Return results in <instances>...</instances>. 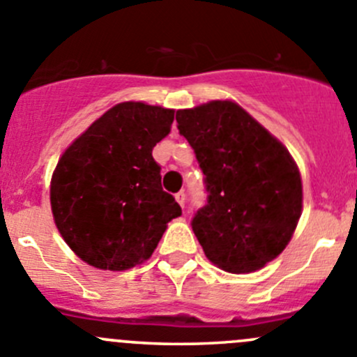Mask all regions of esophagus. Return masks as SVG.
Returning a JSON list of instances; mask_svg holds the SVG:
<instances>
[{
  "label": "esophagus",
  "instance_id": "esophagus-1",
  "mask_svg": "<svg viewBox=\"0 0 357 357\" xmlns=\"http://www.w3.org/2000/svg\"><path fill=\"white\" fill-rule=\"evenodd\" d=\"M176 200H178V204L181 205V207H185V202H186V193H185V192H178V193H176Z\"/></svg>",
  "mask_w": 357,
  "mask_h": 357
}]
</instances>
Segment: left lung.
I'll return each mask as SVG.
<instances>
[{"instance_id":"8db88e82","label":"left lung","mask_w":357,"mask_h":357,"mask_svg":"<svg viewBox=\"0 0 357 357\" xmlns=\"http://www.w3.org/2000/svg\"><path fill=\"white\" fill-rule=\"evenodd\" d=\"M204 172L207 204L192 221L211 262L261 269L289 245L302 212V181L289 150L235 102L176 112Z\"/></svg>"}]
</instances>
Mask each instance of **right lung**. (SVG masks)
<instances>
[{
  "label": "right lung",
  "mask_w": 357,
  "mask_h": 357,
  "mask_svg": "<svg viewBox=\"0 0 357 357\" xmlns=\"http://www.w3.org/2000/svg\"><path fill=\"white\" fill-rule=\"evenodd\" d=\"M174 110L124 102L96 119L63 152L50 188L60 235L98 269L124 271L150 259L167 222L181 215L162 190L152 150Z\"/></svg>",
  "instance_id": "add662e5"
}]
</instances>
